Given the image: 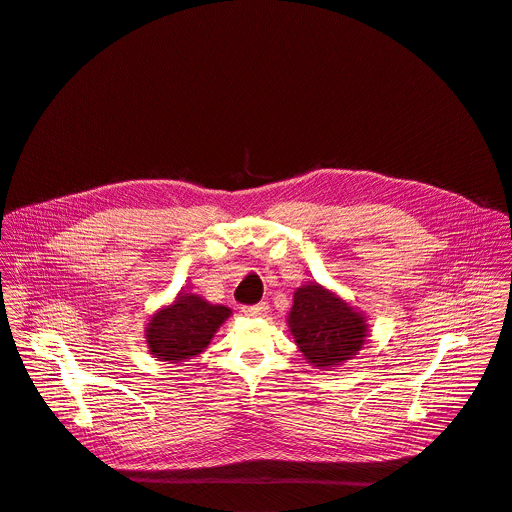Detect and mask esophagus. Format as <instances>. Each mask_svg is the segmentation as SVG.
<instances>
[{"instance_id":"obj_1","label":"esophagus","mask_w":512,"mask_h":512,"mask_svg":"<svg viewBox=\"0 0 512 512\" xmlns=\"http://www.w3.org/2000/svg\"><path fill=\"white\" fill-rule=\"evenodd\" d=\"M241 311L249 317H265L269 311V305L265 301H261L257 305H245V307H241Z\"/></svg>"}]
</instances>
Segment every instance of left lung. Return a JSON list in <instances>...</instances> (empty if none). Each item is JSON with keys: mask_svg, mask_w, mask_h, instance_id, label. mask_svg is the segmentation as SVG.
<instances>
[{"mask_svg": "<svg viewBox=\"0 0 512 512\" xmlns=\"http://www.w3.org/2000/svg\"><path fill=\"white\" fill-rule=\"evenodd\" d=\"M287 323L299 352L317 370L337 368L356 356L368 331L362 313L317 283L295 291Z\"/></svg>", "mask_w": 512, "mask_h": 512, "instance_id": "obj_1", "label": "left lung"}]
</instances>
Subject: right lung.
Wrapping results in <instances>:
<instances>
[{"label": "right lung", "instance_id": "right-lung-1", "mask_svg": "<svg viewBox=\"0 0 512 512\" xmlns=\"http://www.w3.org/2000/svg\"><path fill=\"white\" fill-rule=\"evenodd\" d=\"M231 315L225 305H211L193 293H181L173 305L158 311L146 327L148 350L162 362L199 356L221 323Z\"/></svg>", "mask_w": 512, "mask_h": 512}]
</instances>
